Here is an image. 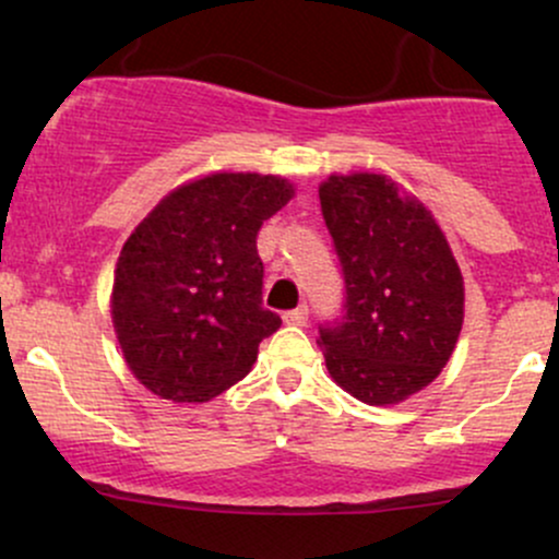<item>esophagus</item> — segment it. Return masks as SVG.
Returning a JSON list of instances; mask_svg holds the SVG:
<instances>
[{"mask_svg":"<svg viewBox=\"0 0 559 559\" xmlns=\"http://www.w3.org/2000/svg\"><path fill=\"white\" fill-rule=\"evenodd\" d=\"M284 323L286 325H305L307 323V307L301 305V307H297V310L284 312Z\"/></svg>","mask_w":559,"mask_h":559,"instance_id":"esophagus-1","label":"esophagus"}]
</instances>
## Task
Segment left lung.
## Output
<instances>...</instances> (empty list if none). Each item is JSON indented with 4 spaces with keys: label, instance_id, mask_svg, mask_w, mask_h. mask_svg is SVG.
I'll use <instances>...</instances> for the list:
<instances>
[{
    "label": "left lung",
    "instance_id": "1",
    "mask_svg": "<svg viewBox=\"0 0 559 559\" xmlns=\"http://www.w3.org/2000/svg\"><path fill=\"white\" fill-rule=\"evenodd\" d=\"M318 194L344 273L342 318L320 325L325 368L365 404L407 400L463 331L457 260L433 215L386 176H331Z\"/></svg>",
    "mask_w": 559,
    "mask_h": 559
}]
</instances>
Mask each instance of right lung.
Segmentation results:
<instances>
[{
    "mask_svg": "<svg viewBox=\"0 0 559 559\" xmlns=\"http://www.w3.org/2000/svg\"><path fill=\"white\" fill-rule=\"evenodd\" d=\"M294 197L286 178L213 173L178 186L128 236L112 323L131 373L173 402L241 381L281 318L262 307L258 230Z\"/></svg>",
    "mask_w": 559,
    "mask_h": 559,
    "instance_id": "add662e5",
    "label": "right lung"
}]
</instances>
